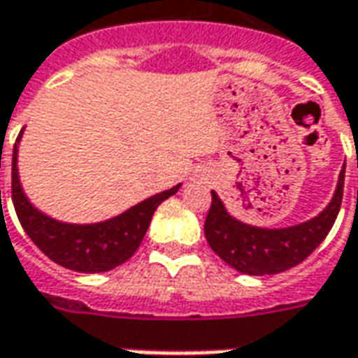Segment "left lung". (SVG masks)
I'll use <instances>...</instances> for the list:
<instances>
[{
  "label": "left lung",
  "mask_w": 358,
  "mask_h": 358,
  "mask_svg": "<svg viewBox=\"0 0 358 358\" xmlns=\"http://www.w3.org/2000/svg\"><path fill=\"white\" fill-rule=\"evenodd\" d=\"M345 167L339 173L331 203L315 218L298 226L267 230L231 218L218 194L212 191L210 210L204 220V236L212 251L243 275H277L296 267L325 240L341 208Z\"/></svg>",
  "instance_id": "1"
}]
</instances>
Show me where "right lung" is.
<instances>
[{
	"label": "right lung",
	"mask_w": 358,
	"mask_h": 358,
	"mask_svg": "<svg viewBox=\"0 0 358 358\" xmlns=\"http://www.w3.org/2000/svg\"><path fill=\"white\" fill-rule=\"evenodd\" d=\"M21 138V134H19ZM17 138V142H19ZM181 185L154 194L117 218L99 224H64L48 218L27 201L17 173V146L11 165V199L27 236L46 257L78 273H105L134 255L146 236L155 208L179 191Z\"/></svg>",
	"instance_id": "obj_1"
}]
</instances>
